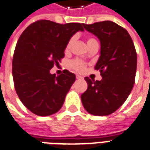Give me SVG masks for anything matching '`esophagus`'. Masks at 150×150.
I'll use <instances>...</instances> for the list:
<instances>
[{"instance_id":"1","label":"esophagus","mask_w":150,"mask_h":150,"mask_svg":"<svg viewBox=\"0 0 150 150\" xmlns=\"http://www.w3.org/2000/svg\"><path fill=\"white\" fill-rule=\"evenodd\" d=\"M76 79H83V77L82 76H80V75H76Z\"/></svg>"}]
</instances>
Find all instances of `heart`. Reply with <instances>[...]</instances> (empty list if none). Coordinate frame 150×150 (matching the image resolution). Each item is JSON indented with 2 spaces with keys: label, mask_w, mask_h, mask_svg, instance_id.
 Returning <instances> with one entry per match:
<instances>
[{
  "label": "heart",
  "mask_w": 150,
  "mask_h": 150,
  "mask_svg": "<svg viewBox=\"0 0 150 150\" xmlns=\"http://www.w3.org/2000/svg\"><path fill=\"white\" fill-rule=\"evenodd\" d=\"M74 41H75V37L74 36H72V37L69 39V40L67 41V45H66V47H65V51L66 52H69L71 50ZM87 44H88V47H91V46L94 45H98L97 40L95 38H93V37H91V36L87 38ZM70 67L71 68L72 70L75 71L82 73V72L85 71L86 62L84 61L81 60V59L75 58L74 60L70 62Z\"/></svg>",
  "instance_id": "obj_1"
}]
</instances>
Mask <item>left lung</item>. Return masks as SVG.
Listing matches in <instances>:
<instances>
[{
    "instance_id": "obj_1",
    "label": "left lung",
    "mask_w": 150,
    "mask_h": 150,
    "mask_svg": "<svg viewBox=\"0 0 150 150\" xmlns=\"http://www.w3.org/2000/svg\"><path fill=\"white\" fill-rule=\"evenodd\" d=\"M100 42V56L95 70L101 80L85 77L88 88L81 95L89 114L109 115L116 111L129 96L135 83L137 56L132 39L125 28L111 21L83 24Z\"/></svg>"
}]
</instances>
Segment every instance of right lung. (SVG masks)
I'll return each mask as SVG.
<instances>
[{"label":"right lung","instance_id":"add662e5","mask_svg":"<svg viewBox=\"0 0 150 150\" xmlns=\"http://www.w3.org/2000/svg\"><path fill=\"white\" fill-rule=\"evenodd\" d=\"M78 31H83V23L42 19L29 25L18 39L12 65L13 84L23 104L33 114L53 115L64 103L75 75L64 70L56 76L50 70L59 65L67 43Z\"/></svg>","mask_w":150,"mask_h":150}]
</instances>
